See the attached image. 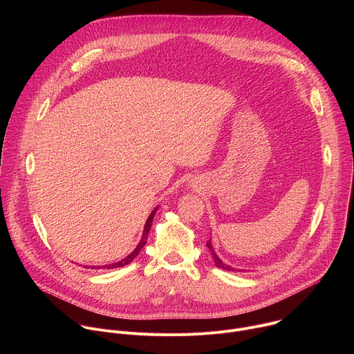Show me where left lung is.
Instances as JSON below:
<instances>
[{
  "mask_svg": "<svg viewBox=\"0 0 354 354\" xmlns=\"http://www.w3.org/2000/svg\"><path fill=\"white\" fill-rule=\"evenodd\" d=\"M207 248L210 249V252H212V255H213V259H214V263H216V266L217 268H220V269H224V270H227V272H235V269L234 268H231L230 265H225L218 257H217V254L214 252V249H213V245H212V241L209 239L207 241Z\"/></svg>",
  "mask_w": 354,
  "mask_h": 354,
  "instance_id": "1",
  "label": "left lung"
}]
</instances>
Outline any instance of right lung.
Instances as JSON below:
<instances>
[{"label": "right lung", "mask_w": 354, "mask_h": 354, "mask_svg": "<svg viewBox=\"0 0 354 354\" xmlns=\"http://www.w3.org/2000/svg\"><path fill=\"white\" fill-rule=\"evenodd\" d=\"M157 210H158V207H156L153 212H151V214L148 216V218H147V221H145V225H144V231H142L141 239H140L138 245L136 246V249L131 252L130 255H127L124 259H122V261H119V262H115V263H111V265H105V266H97V269H100V268H104V269H116V268H122V266L129 265V263L140 254V250L142 249V246L147 243V238H148L151 225H153V220H154V216H156ZM93 268H95V266H92V269H93Z\"/></svg>", "instance_id": "add662e5"}]
</instances>
